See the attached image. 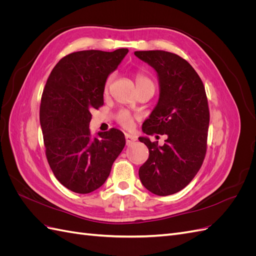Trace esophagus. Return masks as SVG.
Returning <instances> with one entry per match:
<instances>
[{
    "label": "esophagus",
    "mask_w": 256,
    "mask_h": 256,
    "mask_svg": "<svg viewBox=\"0 0 256 256\" xmlns=\"http://www.w3.org/2000/svg\"><path fill=\"white\" fill-rule=\"evenodd\" d=\"M125 138H126V143H127V144H131L132 142L136 141V136H132V134H125Z\"/></svg>",
    "instance_id": "esophagus-1"
}]
</instances>
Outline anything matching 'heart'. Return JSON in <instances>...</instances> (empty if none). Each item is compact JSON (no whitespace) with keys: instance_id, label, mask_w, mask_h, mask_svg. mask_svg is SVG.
<instances>
[{"instance_id":"heart-1","label":"heart","mask_w":256,"mask_h":256,"mask_svg":"<svg viewBox=\"0 0 256 256\" xmlns=\"http://www.w3.org/2000/svg\"><path fill=\"white\" fill-rule=\"evenodd\" d=\"M112 80H113V76H108V79L104 84V92H106L109 90V86H110ZM134 81H136V85L138 90H141L146 86L154 88V84L152 80L148 76L143 74V72H136L134 76ZM134 118H136V116L126 110H122L118 113V115H116V120H118L120 125L125 128H131Z\"/></svg>"}]
</instances>
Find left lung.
<instances>
[{"mask_svg": "<svg viewBox=\"0 0 256 256\" xmlns=\"http://www.w3.org/2000/svg\"><path fill=\"white\" fill-rule=\"evenodd\" d=\"M134 56L157 72L160 96L143 132L166 134V143L138 138L150 157L138 170L144 187L166 196L182 190L203 164L207 150L209 109L204 84L187 60L175 53L136 51Z\"/></svg>", "mask_w": 256, "mask_h": 256, "instance_id": "obj_1", "label": "left lung"}]
</instances>
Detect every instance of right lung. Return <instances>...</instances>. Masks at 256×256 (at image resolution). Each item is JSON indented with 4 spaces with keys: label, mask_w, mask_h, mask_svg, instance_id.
<instances>
[{
    "label": "right lung",
    "mask_w": 256,
    "mask_h": 256,
    "mask_svg": "<svg viewBox=\"0 0 256 256\" xmlns=\"http://www.w3.org/2000/svg\"><path fill=\"white\" fill-rule=\"evenodd\" d=\"M128 49L85 50L68 54L54 66L42 96L40 120L48 164L56 180L76 193L104 184L126 144L120 130L90 132L92 111L104 104L108 76Z\"/></svg>",
    "instance_id": "add662e5"
}]
</instances>
